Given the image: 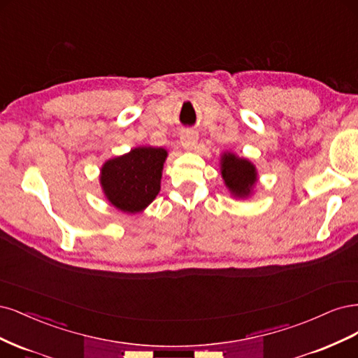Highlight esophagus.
Returning a JSON list of instances; mask_svg holds the SVG:
<instances>
[{"mask_svg": "<svg viewBox=\"0 0 358 358\" xmlns=\"http://www.w3.org/2000/svg\"><path fill=\"white\" fill-rule=\"evenodd\" d=\"M198 144V134L193 131H184L181 134V145L186 150H194Z\"/></svg>", "mask_w": 358, "mask_h": 358, "instance_id": "esophagus-1", "label": "esophagus"}]
</instances>
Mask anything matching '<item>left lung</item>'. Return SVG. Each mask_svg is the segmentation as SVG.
<instances>
[{"label":"left lung","mask_w":358,"mask_h":358,"mask_svg":"<svg viewBox=\"0 0 358 358\" xmlns=\"http://www.w3.org/2000/svg\"><path fill=\"white\" fill-rule=\"evenodd\" d=\"M222 176L229 190L238 198H245L257 181L256 168L247 159L224 153L222 159Z\"/></svg>","instance_id":"left-lung-1"}]
</instances>
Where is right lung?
Instances as JSON below:
<instances>
[{
	"label": "right lung",
	"instance_id": "obj_1",
	"mask_svg": "<svg viewBox=\"0 0 358 358\" xmlns=\"http://www.w3.org/2000/svg\"><path fill=\"white\" fill-rule=\"evenodd\" d=\"M166 155V150L159 147H138L106 162L101 184L107 199L123 213L144 210L160 190Z\"/></svg>",
	"mask_w": 358,
	"mask_h": 358
}]
</instances>
